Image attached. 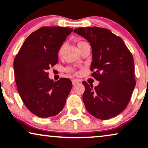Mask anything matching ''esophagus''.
I'll return each mask as SVG.
<instances>
[{
	"instance_id": "1",
	"label": "esophagus",
	"mask_w": 148,
	"mask_h": 148,
	"mask_svg": "<svg viewBox=\"0 0 148 148\" xmlns=\"http://www.w3.org/2000/svg\"><path fill=\"white\" fill-rule=\"evenodd\" d=\"M79 80L76 79H72V84L73 86L76 85V84L79 83Z\"/></svg>"
}]
</instances>
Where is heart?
<instances>
[{"instance_id":"heart-1","label":"heart","mask_w":148,"mask_h":148,"mask_svg":"<svg viewBox=\"0 0 148 148\" xmlns=\"http://www.w3.org/2000/svg\"><path fill=\"white\" fill-rule=\"evenodd\" d=\"M84 43V41H79L78 43H77V45H79V44H81V43ZM62 48H63V46H62V47H60V50H59V53H61V52H62Z\"/></svg>"}]
</instances>
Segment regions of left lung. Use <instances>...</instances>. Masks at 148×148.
Here are the masks:
<instances>
[{"label":"left lung","mask_w":148,"mask_h":148,"mask_svg":"<svg viewBox=\"0 0 148 148\" xmlns=\"http://www.w3.org/2000/svg\"><path fill=\"white\" fill-rule=\"evenodd\" d=\"M74 32L90 43L92 76L100 82L95 87L82 82L86 108L101 120L116 117L125 109L136 85L133 55L123 40L106 28H78Z\"/></svg>","instance_id":"obj_1"}]
</instances>
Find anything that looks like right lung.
I'll list each match as a JSON object with an SVG mask.
<instances>
[{"mask_svg": "<svg viewBox=\"0 0 148 148\" xmlns=\"http://www.w3.org/2000/svg\"><path fill=\"white\" fill-rule=\"evenodd\" d=\"M73 28L44 26L26 38L14 59L17 88L28 110L40 118L56 116L62 110L72 88L68 78L50 79L47 70L58 62L60 47Z\"/></svg>", "mask_w": 148, "mask_h": 148, "instance_id": "right-lung-1", "label": "right lung"}]
</instances>
